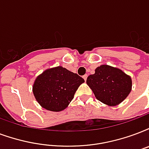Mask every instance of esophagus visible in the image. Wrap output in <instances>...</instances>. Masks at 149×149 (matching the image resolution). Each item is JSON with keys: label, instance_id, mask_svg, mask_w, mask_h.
<instances>
[{"label": "esophagus", "instance_id": "esophagus-1", "mask_svg": "<svg viewBox=\"0 0 149 149\" xmlns=\"http://www.w3.org/2000/svg\"><path fill=\"white\" fill-rule=\"evenodd\" d=\"M83 78H84L85 81H86V80H87V75H84V76L83 77Z\"/></svg>", "mask_w": 149, "mask_h": 149}]
</instances>
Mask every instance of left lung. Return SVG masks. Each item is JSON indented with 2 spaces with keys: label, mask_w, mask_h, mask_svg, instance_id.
Masks as SVG:
<instances>
[{
  "label": "left lung",
  "mask_w": 149,
  "mask_h": 149,
  "mask_svg": "<svg viewBox=\"0 0 149 149\" xmlns=\"http://www.w3.org/2000/svg\"><path fill=\"white\" fill-rule=\"evenodd\" d=\"M87 84L98 101L109 106H116L124 101L132 89L129 75L116 67L102 65L90 75Z\"/></svg>",
  "instance_id": "left-lung-1"
}]
</instances>
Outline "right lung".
<instances>
[{"label":"right lung","instance_id":"obj_1","mask_svg":"<svg viewBox=\"0 0 149 149\" xmlns=\"http://www.w3.org/2000/svg\"><path fill=\"white\" fill-rule=\"evenodd\" d=\"M82 77L62 66L44 70L34 80L33 93L40 105L52 112H60L70 105Z\"/></svg>","mask_w":149,"mask_h":149}]
</instances>
